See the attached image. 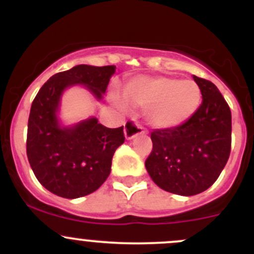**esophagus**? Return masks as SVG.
<instances>
[{
  "mask_svg": "<svg viewBox=\"0 0 254 254\" xmlns=\"http://www.w3.org/2000/svg\"><path fill=\"white\" fill-rule=\"evenodd\" d=\"M143 130L140 125H137V123L135 122H127L125 123V127H124V135L125 139L127 140H132L134 137H136L137 135L143 134Z\"/></svg>",
  "mask_w": 254,
  "mask_h": 254,
  "instance_id": "34e87169",
  "label": "esophagus"
}]
</instances>
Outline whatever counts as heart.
I'll return each instance as SVG.
<instances>
[{"mask_svg": "<svg viewBox=\"0 0 254 254\" xmlns=\"http://www.w3.org/2000/svg\"><path fill=\"white\" fill-rule=\"evenodd\" d=\"M124 99L137 108H146V122L152 129L171 130L186 124L198 112L201 89L191 79L139 76L125 84ZM111 101L119 108L127 106L114 93Z\"/></svg>", "mask_w": 254, "mask_h": 254, "instance_id": "heart-1", "label": "heart"}]
</instances>
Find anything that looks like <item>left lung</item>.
Instances as JSON below:
<instances>
[{"label": "left lung", "mask_w": 254, "mask_h": 254, "mask_svg": "<svg viewBox=\"0 0 254 254\" xmlns=\"http://www.w3.org/2000/svg\"><path fill=\"white\" fill-rule=\"evenodd\" d=\"M201 89L198 112L182 127L151 132L145 162L161 189L183 196L206 190L219 178L231 151V111L212 82L193 76Z\"/></svg>", "instance_id": "left-lung-1"}]
</instances>
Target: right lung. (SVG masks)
Listing matches in <instances>:
<instances>
[{
  "label": "right lung",
  "instance_id": "add662e5",
  "mask_svg": "<svg viewBox=\"0 0 254 254\" xmlns=\"http://www.w3.org/2000/svg\"><path fill=\"white\" fill-rule=\"evenodd\" d=\"M115 66L77 65L51 76L39 89L28 120L27 156L44 188L59 196L76 199L96 191L111 175L115 150L124 142V127L109 129L89 117L71 125L60 119L64 92L86 87L102 101Z\"/></svg>",
  "mask_w": 254,
  "mask_h": 254
}]
</instances>
